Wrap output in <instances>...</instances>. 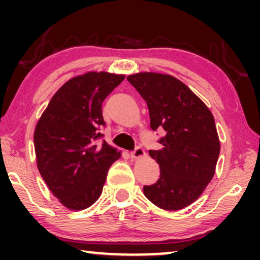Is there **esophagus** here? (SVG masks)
Instances as JSON below:
<instances>
[{"label": "esophagus", "mask_w": 260, "mask_h": 260, "mask_svg": "<svg viewBox=\"0 0 260 260\" xmlns=\"http://www.w3.org/2000/svg\"><path fill=\"white\" fill-rule=\"evenodd\" d=\"M144 156H145V152L141 147H137L133 152H131V157H133L134 159L142 158V157H144Z\"/></svg>", "instance_id": "esophagus-1"}]
</instances>
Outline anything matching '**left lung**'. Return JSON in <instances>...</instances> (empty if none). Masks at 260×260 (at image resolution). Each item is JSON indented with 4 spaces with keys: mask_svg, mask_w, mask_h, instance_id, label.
Instances as JSON below:
<instances>
[{
    "mask_svg": "<svg viewBox=\"0 0 260 260\" xmlns=\"http://www.w3.org/2000/svg\"><path fill=\"white\" fill-rule=\"evenodd\" d=\"M126 79L147 102L151 129L166 131L158 141L162 148L149 151L161 175L156 183L144 186V195L165 211H179L198 200L214 176L220 154L214 117L170 74L140 72Z\"/></svg>",
    "mask_w": 260,
    "mask_h": 260,
    "instance_id": "obj_1",
    "label": "left lung"
}]
</instances>
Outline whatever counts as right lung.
Wrapping results in <instances>:
<instances>
[{
  "label": "right lung",
  "instance_id": "add662e5",
  "mask_svg": "<svg viewBox=\"0 0 260 260\" xmlns=\"http://www.w3.org/2000/svg\"><path fill=\"white\" fill-rule=\"evenodd\" d=\"M124 74L86 72L67 80L53 95L34 130L37 166L60 204L83 211L102 195L109 168L122 152L104 141L102 103Z\"/></svg>",
  "mask_w": 260,
  "mask_h": 260
}]
</instances>
